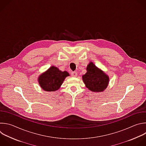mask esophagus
<instances>
[{
  "instance_id": "34e87169",
  "label": "esophagus",
  "mask_w": 146,
  "mask_h": 146,
  "mask_svg": "<svg viewBox=\"0 0 146 146\" xmlns=\"http://www.w3.org/2000/svg\"><path fill=\"white\" fill-rule=\"evenodd\" d=\"M71 76L72 77H77V73L76 72H72L71 73Z\"/></svg>"
}]
</instances>
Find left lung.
<instances>
[{"instance_id":"8db88e82","label":"left lung","mask_w":146,"mask_h":146,"mask_svg":"<svg viewBox=\"0 0 146 146\" xmlns=\"http://www.w3.org/2000/svg\"><path fill=\"white\" fill-rule=\"evenodd\" d=\"M87 72L82 76V80L86 86L94 92L104 91L108 86L109 78L93 62H90L86 68Z\"/></svg>"}]
</instances>
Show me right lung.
<instances>
[{"label":"right lung","mask_w":146,"mask_h":146,"mask_svg":"<svg viewBox=\"0 0 146 146\" xmlns=\"http://www.w3.org/2000/svg\"><path fill=\"white\" fill-rule=\"evenodd\" d=\"M69 76L67 72H61L57 68L52 66L39 77V83L45 91H54L60 87L65 78Z\"/></svg>","instance_id":"add662e5"}]
</instances>
